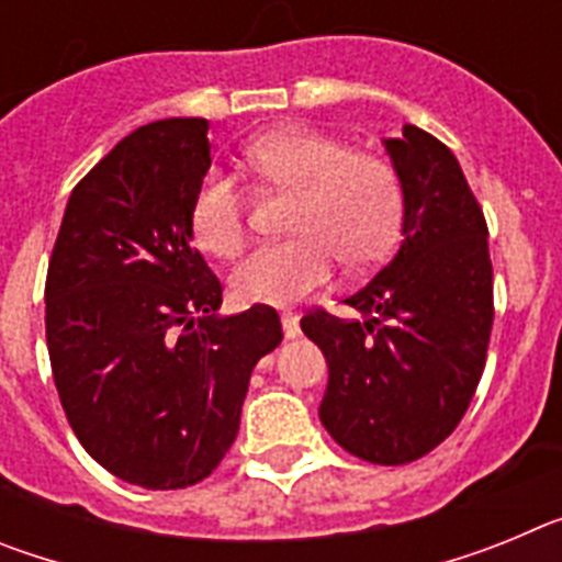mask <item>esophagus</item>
I'll use <instances>...</instances> for the list:
<instances>
[{"instance_id":"obj_1","label":"esophagus","mask_w":562,"mask_h":562,"mask_svg":"<svg viewBox=\"0 0 562 562\" xmlns=\"http://www.w3.org/2000/svg\"><path fill=\"white\" fill-rule=\"evenodd\" d=\"M281 326H284V337L301 335V326H297V315H292V312H284V315H281Z\"/></svg>"}]
</instances>
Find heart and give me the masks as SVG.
<instances>
[{"instance_id":"heart-1","label":"heart","mask_w":562,"mask_h":562,"mask_svg":"<svg viewBox=\"0 0 562 562\" xmlns=\"http://www.w3.org/2000/svg\"><path fill=\"white\" fill-rule=\"evenodd\" d=\"M258 182L295 193L286 233L241 258L231 290L245 304H292L326 284L335 258L349 270L380 265L402 225V182L385 157L349 151L312 128L267 134L245 151ZM247 202L233 177L207 171L191 202L193 238L213 256L245 245Z\"/></svg>"}]
</instances>
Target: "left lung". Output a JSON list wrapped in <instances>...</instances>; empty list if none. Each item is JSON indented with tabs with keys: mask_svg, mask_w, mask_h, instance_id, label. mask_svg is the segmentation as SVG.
I'll return each instance as SVG.
<instances>
[{
	"mask_svg": "<svg viewBox=\"0 0 562 562\" xmlns=\"http://www.w3.org/2000/svg\"><path fill=\"white\" fill-rule=\"evenodd\" d=\"M405 196L402 245L342 304L301 317L324 351L321 422L342 450L371 464H408L439 448L470 408L493 331L486 222L459 160L416 126L389 137Z\"/></svg>",
	"mask_w": 562,
	"mask_h": 562,
	"instance_id": "1",
	"label": "left lung"
}]
</instances>
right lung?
<instances>
[{
	"label": "right lung",
	"mask_w": 562,
	"mask_h": 562,
	"mask_svg": "<svg viewBox=\"0 0 562 562\" xmlns=\"http://www.w3.org/2000/svg\"><path fill=\"white\" fill-rule=\"evenodd\" d=\"M207 168L205 117L140 126L72 188L47 267V351L69 428L146 490L220 467L252 369L284 337L272 306L216 315L220 278L191 245Z\"/></svg>",
	"instance_id": "1"
}]
</instances>
